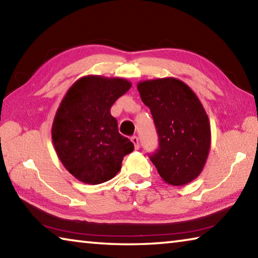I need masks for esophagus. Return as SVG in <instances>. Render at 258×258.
<instances>
[{"instance_id":"esophagus-1","label":"esophagus","mask_w":258,"mask_h":258,"mask_svg":"<svg viewBox=\"0 0 258 258\" xmlns=\"http://www.w3.org/2000/svg\"><path fill=\"white\" fill-rule=\"evenodd\" d=\"M131 141L133 142L135 149H139V138L135 137V135H134V137L131 138Z\"/></svg>"}]
</instances>
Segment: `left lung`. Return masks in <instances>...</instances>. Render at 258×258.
Returning a JSON list of instances; mask_svg holds the SVG:
<instances>
[{"label":"left lung","mask_w":258,"mask_h":258,"mask_svg":"<svg viewBox=\"0 0 258 258\" xmlns=\"http://www.w3.org/2000/svg\"><path fill=\"white\" fill-rule=\"evenodd\" d=\"M138 90L159 137V149L150 156L152 164L167 184L192 182L203 172L211 150V124L203 103L174 77L141 81Z\"/></svg>","instance_id":"left-lung-1"}]
</instances>
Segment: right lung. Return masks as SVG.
<instances>
[{"mask_svg":"<svg viewBox=\"0 0 258 258\" xmlns=\"http://www.w3.org/2000/svg\"><path fill=\"white\" fill-rule=\"evenodd\" d=\"M121 77L87 75L69 87L52 123V142L63 167L86 184L110 180L133 143L118 132L110 108L131 89Z\"/></svg>","mask_w":258,"mask_h":258,"instance_id":"add662e5","label":"right lung"}]
</instances>
